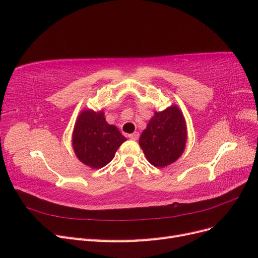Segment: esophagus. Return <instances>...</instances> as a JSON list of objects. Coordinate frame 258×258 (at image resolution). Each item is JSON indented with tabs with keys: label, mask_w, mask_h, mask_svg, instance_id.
<instances>
[{
	"label": "esophagus",
	"mask_w": 258,
	"mask_h": 258,
	"mask_svg": "<svg viewBox=\"0 0 258 258\" xmlns=\"http://www.w3.org/2000/svg\"><path fill=\"white\" fill-rule=\"evenodd\" d=\"M128 137H129L131 140H138L139 137H140V135H139V132H134V134L129 135Z\"/></svg>",
	"instance_id": "34e87169"
}]
</instances>
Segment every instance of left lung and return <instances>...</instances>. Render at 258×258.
Wrapping results in <instances>:
<instances>
[{
  "mask_svg": "<svg viewBox=\"0 0 258 258\" xmlns=\"http://www.w3.org/2000/svg\"><path fill=\"white\" fill-rule=\"evenodd\" d=\"M186 124L177 106L155 112L140 137L139 143L147 160L155 167H166L183 154L186 142Z\"/></svg>",
  "mask_w": 258,
  "mask_h": 258,
  "instance_id": "obj_1",
  "label": "left lung"
}]
</instances>
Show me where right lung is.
Here are the masks:
<instances>
[{
    "label": "right lung",
    "mask_w": 258,
    "mask_h": 258,
    "mask_svg": "<svg viewBox=\"0 0 258 258\" xmlns=\"http://www.w3.org/2000/svg\"><path fill=\"white\" fill-rule=\"evenodd\" d=\"M124 141L119 130L105 121L103 112L84 111L75 123L74 152L83 163L93 169L106 166Z\"/></svg>",
    "instance_id": "right-lung-1"
}]
</instances>
